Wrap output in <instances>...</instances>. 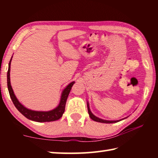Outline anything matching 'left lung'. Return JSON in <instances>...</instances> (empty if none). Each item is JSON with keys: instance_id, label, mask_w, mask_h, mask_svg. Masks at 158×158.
I'll use <instances>...</instances> for the list:
<instances>
[{"instance_id": "obj_1", "label": "left lung", "mask_w": 158, "mask_h": 158, "mask_svg": "<svg viewBox=\"0 0 158 158\" xmlns=\"http://www.w3.org/2000/svg\"><path fill=\"white\" fill-rule=\"evenodd\" d=\"M88 111H89V116L90 117V118H91L92 120H93V121H95L96 122H100V123H117L120 121H105V120H102L101 118H99L96 117L95 116H94L92 113L91 111H90V108H89V103H88Z\"/></svg>"}]
</instances>
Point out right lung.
I'll return each instance as SVG.
<instances>
[{"label":"right lung","mask_w":158,"mask_h":158,"mask_svg":"<svg viewBox=\"0 0 158 158\" xmlns=\"http://www.w3.org/2000/svg\"><path fill=\"white\" fill-rule=\"evenodd\" d=\"M12 58L10 60L9 63V67H8V71H7V88H8L10 96L11 98L12 102L14 104L15 107L18 109V111L22 114L23 116L31 120V121H36V122H51L57 121L59 118L62 117L63 114L65 111V105L66 101L69 95V93L70 92L72 87L74 84V81L70 83L68 86H67L65 89L63 90L62 93V95H61L60 102L59 105H58L56 108L53 109L52 111H32L26 108L23 106L18 101V100L16 98V96L13 92L12 88L10 84V64H11Z\"/></svg>","instance_id":"obj_1"}]
</instances>
